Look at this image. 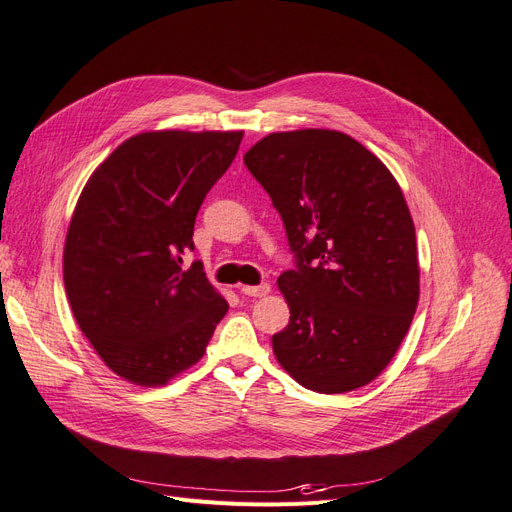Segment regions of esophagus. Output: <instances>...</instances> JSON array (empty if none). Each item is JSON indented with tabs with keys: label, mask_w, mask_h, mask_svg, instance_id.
Returning <instances> with one entry per match:
<instances>
[{
	"label": "esophagus",
	"mask_w": 512,
	"mask_h": 512,
	"mask_svg": "<svg viewBox=\"0 0 512 512\" xmlns=\"http://www.w3.org/2000/svg\"><path fill=\"white\" fill-rule=\"evenodd\" d=\"M268 293H270V285L268 283L257 285V287H253V285H244L242 287V295H249V298H263V295H268Z\"/></svg>",
	"instance_id": "1"
}]
</instances>
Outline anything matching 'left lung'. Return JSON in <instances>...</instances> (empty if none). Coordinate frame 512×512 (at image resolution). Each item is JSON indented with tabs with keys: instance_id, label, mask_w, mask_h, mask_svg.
I'll return each mask as SVG.
<instances>
[{
	"instance_id": "left-lung-1",
	"label": "left lung",
	"mask_w": 512,
	"mask_h": 512,
	"mask_svg": "<svg viewBox=\"0 0 512 512\" xmlns=\"http://www.w3.org/2000/svg\"><path fill=\"white\" fill-rule=\"evenodd\" d=\"M283 217L298 270L280 274L291 310L272 336L302 387L344 393L372 383L419 304L415 223L389 168L336 129L276 131L244 153Z\"/></svg>"
}]
</instances>
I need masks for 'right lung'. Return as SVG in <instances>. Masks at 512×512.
<instances>
[{"mask_svg":"<svg viewBox=\"0 0 512 512\" xmlns=\"http://www.w3.org/2000/svg\"><path fill=\"white\" fill-rule=\"evenodd\" d=\"M244 131L157 129L127 138L82 189L63 246V283L80 332L123 381L163 387L206 353L227 300L193 251L206 193Z\"/></svg>","mask_w":512,"mask_h":512,"instance_id":"right-lung-1","label":"right lung"}]
</instances>
